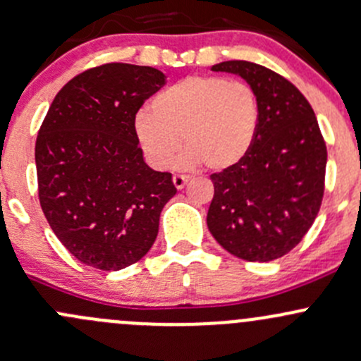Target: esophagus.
<instances>
[{"label":"esophagus","mask_w":361,"mask_h":361,"mask_svg":"<svg viewBox=\"0 0 361 361\" xmlns=\"http://www.w3.org/2000/svg\"><path fill=\"white\" fill-rule=\"evenodd\" d=\"M188 181H190V176H185V174H174L173 176V183L178 190H181V188H183Z\"/></svg>","instance_id":"obj_1"}]
</instances>
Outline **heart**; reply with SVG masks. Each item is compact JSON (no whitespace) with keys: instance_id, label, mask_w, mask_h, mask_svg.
Wrapping results in <instances>:
<instances>
[{"instance_id":"b5f03b06","label":"heart","mask_w":361,"mask_h":361,"mask_svg":"<svg viewBox=\"0 0 361 361\" xmlns=\"http://www.w3.org/2000/svg\"><path fill=\"white\" fill-rule=\"evenodd\" d=\"M259 119V100L247 82L190 75L152 98L150 111L136 114L135 136L155 169L173 164L183 140V164L226 171L252 149Z\"/></svg>"}]
</instances>
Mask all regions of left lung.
Instances as JSON below:
<instances>
[{
  "instance_id": "1",
  "label": "left lung",
  "mask_w": 361,
  "mask_h": 361,
  "mask_svg": "<svg viewBox=\"0 0 361 361\" xmlns=\"http://www.w3.org/2000/svg\"><path fill=\"white\" fill-rule=\"evenodd\" d=\"M211 71L252 86L261 119L244 161L211 176L207 226L230 254L267 263L294 249L313 225L324 197L327 147L308 100L286 78L245 60Z\"/></svg>"
}]
</instances>
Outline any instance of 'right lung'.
<instances>
[{"label": "right lung", "mask_w": 361, "mask_h": 361, "mask_svg": "<svg viewBox=\"0 0 361 361\" xmlns=\"http://www.w3.org/2000/svg\"><path fill=\"white\" fill-rule=\"evenodd\" d=\"M166 85L161 71L105 63L56 93L36 140L41 209L75 259L117 271L154 245L176 193L171 173L143 161L135 116Z\"/></svg>", "instance_id": "obj_1"}]
</instances>
